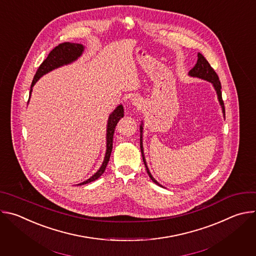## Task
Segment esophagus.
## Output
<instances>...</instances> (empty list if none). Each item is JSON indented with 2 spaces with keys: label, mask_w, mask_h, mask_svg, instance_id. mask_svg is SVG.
I'll use <instances>...</instances> for the list:
<instances>
[{
  "label": "esophagus",
  "mask_w": 256,
  "mask_h": 256,
  "mask_svg": "<svg viewBox=\"0 0 256 256\" xmlns=\"http://www.w3.org/2000/svg\"><path fill=\"white\" fill-rule=\"evenodd\" d=\"M132 105H134L136 107H138V108H142V100L140 99V98H138V97H134L132 99Z\"/></svg>",
  "instance_id": "34e87169"
}]
</instances>
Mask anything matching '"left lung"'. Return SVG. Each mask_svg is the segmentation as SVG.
<instances>
[{
    "label": "left lung",
    "mask_w": 256,
    "mask_h": 256,
    "mask_svg": "<svg viewBox=\"0 0 256 256\" xmlns=\"http://www.w3.org/2000/svg\"><path fill=\"white\" fill-rule=\"evenodd\" d=\"M188 75L192 76V77H196V78H200L202 80H206V81H208L212 84L216 92V95H218V102H220L221 106H222V110H223V114H224V116H225V106H224V102H223V99H222V86H221V82L220 80H218V77L216 75V72H214V70L210 66V64H208V62L204 58V56L202 54H198V62L196 64V66L190 70ZM140 152H142V161H144V167H146V170H147V173L148 175L150 176V178L152 179L153 182H155L156 184H158L159 186H162L161 184H158V181L155 180V178L152 176L148 166H147V162H146V159H144V150H142V122L140 126Z\"/></svg>",
    "instance_id": "8db88e82"
}]
</instances>
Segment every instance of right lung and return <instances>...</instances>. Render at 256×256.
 I'll use <instances>...</instances> for the list:
<instances>
[{"label":"right lung","instance_id":"1","mask_svg":"<svg viewBox=\"0 0 256 256\" xmlns=\"http://www.w3.org/2000/svg\"><path fill=\"white\" fill-rule=\"evenodd\" d=\"M83 52H84V46L82 44H79L64 42V44H60L58 46H56L50 52L48 58L42 62V64L40 66V68H38V72H36V74L33 78V81L31 83L30 95H31V92H32V87L34 86V84L36 82H38L40 79V77H42L44 75L48 74V72H50V70H52L56 68H60L64 64H70L74 60H76L83 54ZM122 118H124V106L118 105L114 109V112L108 118L107 130H106V153H105V157H104V160H103V163H102L101 167L99 168V170L94 175H92L86 181L81 182V184H78V186H83V184H90V182L98 179L103 174V172L105 171V168L107 166V163L109 161V158H110L112 151V140H114V130H116V126L118 122Z\"/></svg>","mask_w":256,"mask_h":256}]
</instances>
